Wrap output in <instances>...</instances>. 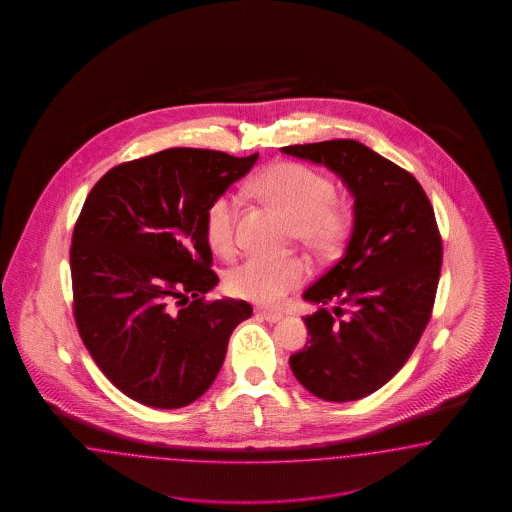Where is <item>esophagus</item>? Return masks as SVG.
Segmentation results:
<instances>
[{"mask_svg":"<svg viewBox=\"0 0 512 512\" xmlns=\"http://www.w3.org/2000/svg\"><path fill=\"white\" fill-rule=\"evenodd\" d=\"M257 317H261L263 321H266V323H278V321H281L283 319V315L281 313H274V311H259L257 313Z\"/></svg>","mask_w":512,"mask_h":512,"instance_id":"1","label":"esophagus"}]
</instances>
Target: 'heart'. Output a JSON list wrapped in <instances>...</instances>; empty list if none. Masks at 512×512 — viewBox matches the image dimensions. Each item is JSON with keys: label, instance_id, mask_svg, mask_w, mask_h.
<instances>
[{"label": "heart", "instance_id": "heart-1", "mask_svg": "<svg viewBox=\"0 0 512 512\" xmlns=\"http://www.w3.org/2000/svg\"><path fill=\"white\" fill-rule=\"evenodd\" d=\"M255 191L295 223L298 240L317 255H332L345 244L353 227V212L347 202L334 199L336 187L321 171L302 163L272 165L253 182ZM238 202L231 193H221L204 214L206 240L217 253L234 248V223ZM310 274L302 257L253 253L234 266L227 287L234 296L259 306H278L283 296L296 289Z\"/></svg>", "mask_w": 512, "mask_h": 512}]
</instances>
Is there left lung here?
<instances>
[{"label": "left lung", "instance_id": "8db88e82", "mask_svg": "<svg viewBox=\"0 0 512 512\" xmlns=\"http://www.w3.org/2000/svg\"><path fill=\"white\" fill-rule=\"evenodd\" d=\"M281 152L325 165L355 199L340 261L304 291L321 306L304 317L310 343L289 358L313 396L355 402L402 370L432 317L443 261L434 208L413 174L357 140Z\"/></svg>", "mask_w": 512, "mask_h": 512}]
</instances>
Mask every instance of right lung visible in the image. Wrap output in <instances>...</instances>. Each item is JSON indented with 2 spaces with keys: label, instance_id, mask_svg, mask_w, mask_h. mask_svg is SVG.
I'll return each instance as SVG.
<instances>
[{
  "label": "right lung",
  "instance_id": "obj_1",
  "mask_svg": "<svg viewBox=\"0 0 512 512\" xmlns=\"http://www.w3.org/2000/svg\"><path fill=\"white\" fill-rule=\"evenodd\" d=\"M257 157L163 150L110 169L84 202L69 255L78 334L131 400L178 409L201 398L251 317L244 300L204 302L219 281L204 214Z\"/></svg>",
  "mask_w": 512,
  "mask_h": 512
}]
</instances>
